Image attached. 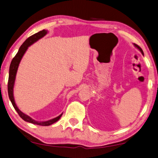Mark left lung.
<instances>
[{
  "mask_svg": "<svg viewBox=\"0 0 158 158\" xmlns=\"http://www.w3.org/2000/svg\"><path fill=\"white\" fill-rule=\"evenodd\" d=\"M133 45L135 46V48H137L138 50H139V51L141 52H142V54L143 55V51H142V48H140V47L139 46H138V45H137V44H133Z\"/></svg>",
  "mask_w": 158,
  "mask_h": 158,
  "instance_id": "left-lung-1",
  "label": "left lung"
}]
</instances>
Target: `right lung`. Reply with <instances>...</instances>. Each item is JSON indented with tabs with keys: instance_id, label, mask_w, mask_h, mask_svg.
<instances>
[{
	"instance_id": "add662e5",
	"label": "right lung",
	"mask_w": 158,
	"mask_h": 158,
	"mask_svg": "<svg viewBox=\"0 0 158 158\" xmlns=\"http://www.w3.org/2000/svg\"><path fill=\"white\" fill-rule=\"evenodd\" d=\"M47 33H48V30H41V31H40L39 32L36 33V34L32 35L31 37L27 38V40L24 41L23 44L21 46V47L19 49L18 52L15 55V57L13 58L12 60V62L10 64V71H9V78H8V86H7L8 95H9L10 100L14 108L15 109L16 112H17L19 115L20 116V117L22 118V119H23L25 121H27V122L36 124V125H39V126H48L56 122V121L59 120L60 117H62V113L57 117L52 118V119H50L48 121H37L32 119V118L30 117H29L28 115L24 114L23 112H21V110L19 109L17 106H16L15 101V97H14V87H15L16 73H17L19 64H20L22 58H23L24 54L26 53V52L27 50V48H28V47L31 46L32 44L35 43L36 41H37L39 40H40V39L44 37Z\"/></svg>"
}]
</instances>
